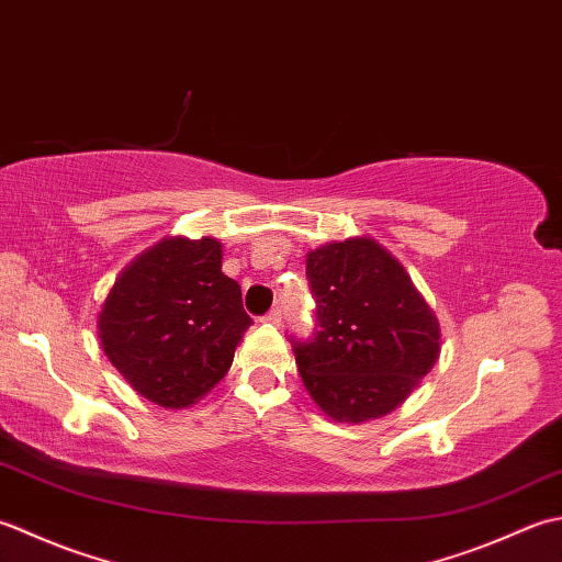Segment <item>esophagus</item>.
I'll list each match as a JSON object with an SVG mask.
<instances>
[{
  "instance_id": "obj_1",
  "label": "esophagus",
  "mask_w": 562,
  "mask_h": 562,
  "mask_svg": "<svg viewBox=\"0 0 562 562\" xmlns=\"http://www.w3.org/2000/svg\"><path fill=\"white\" fill-rule=\"evenodd\" d=\"M265 323L269 325H281V307H271V311L265 315Z\"/></svg>"
}]
</instances>
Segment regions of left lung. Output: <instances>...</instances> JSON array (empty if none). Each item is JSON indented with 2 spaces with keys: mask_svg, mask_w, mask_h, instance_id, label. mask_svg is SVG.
I'll return each mask as SVG.
<instances>
[{
  "mask_svg": "<svg viewBox=\"0 0 562 562\" xmlns=\"http://www.w3.org/2000/svg\"><path fill=\"white\" fill-rule=\"evenodd\" d=\"M319 331L295 341L305 391L335 422L361 425L403 405L441 351L439 319L405 267L371 237L307 251Z\"/></svg>",
  "mask_w": 562,
  "mask_h": 562,
  "instance_id": "1",
  "label": "left lung"
}]
</instances>
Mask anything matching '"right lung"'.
<instances>
[{
	"label": "right lung",
	"mask_w": 562,
	"mask_h": 562,
	"mask_svg": "<svg viewBox=\"0 0 562 562\" xmlns=\"http://www.w3.org/2000/svg\"><path fill=\"white\" fill-rule=\"evenodd\" d=\"M251 317L213 237H165L121 271L97 319L101 349L145 400L169 409L211 393Z\"/></svg>",
	"instance_id": "1"
}]
</instances>
